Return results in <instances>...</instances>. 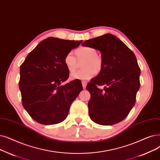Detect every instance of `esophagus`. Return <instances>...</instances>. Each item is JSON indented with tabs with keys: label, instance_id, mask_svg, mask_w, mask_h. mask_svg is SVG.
Wrapping results in <instances>:
<instances>
[{
	"label": "esophagus",
	"instance_id": "1",
	"mask_svg": "<svg viewBox=\"0 0 160 160\" xmlns=\"http://www.w3.org/2000/svg\"><path fill=\"white\" fill-rule=\"evenodd\" d=\"M82 84L83 88L86 89V85H87V82H85V81H82Z\"/></svg>",
	"mask_w": 160,
	"mask_h": 160
}]
</instances>
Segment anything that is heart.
<instances>
[{"label":"heart","instance_id":"heart-1","mask_svg":"<svg viewBox=\"0 0 160 160\" xmlns=\"http://www.w3.org/2000/svg\"><path fill=\"white\" fill-rule=\"evenodd\" d=\"M75 58L72 53H68L64 58V63L70 72H74L78 67V62H82L81 70L71 74L72 80H88L95 73H99L103 67V59L97 54L95 48L90 46H82L75 51Z\"/></svg>","mask_w":160,"mask_h":160}]
</instances>
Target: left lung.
<instances>
[{
	"label": "left lung",
	"mask_w": 160,
	"mask_h": 160,
	"mask_svg": "<svg viewBox=\"0 0 160 160\" xmlns=\"http://www.w3.org/2000/svg\"><path fill=\"white\" fill-rule=\"evenodd\" d=\"M101 52L103 67L86 88L91 94L89 114L95 123L102 126L116 124L128 116L136 101L140 88L141 69L135 54L122 40L106 34L84 41ZM99 85H105L101 90Z\"/></svg>",
	"instance_id": "1"
}]
</instances>
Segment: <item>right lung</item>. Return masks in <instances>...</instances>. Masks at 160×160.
Masks as SVG:
<instances>
[{"label": "right lung", "mask_w": 160, "mask_h": 160, "mask_svg": "<svg viewBox=\"0 0 160 160\" xmlns=\"http://www.w3.org/2000/svg\"><path fill=\"white\" fill-rule=\"evenodd\" d=\"M82 42L47 38L21 65L19 88L22 105L38 123L53 125L64 121L71 104L83 89L77 80L61 84L69 76L65 56Z\"/></svg>", "instance_id": "obj_1"}]
</instances>
